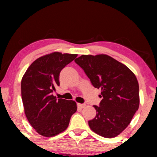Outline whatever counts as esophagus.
<instances>
[{
	"label": "esophagus",
	"mask_w": 157,
	"mask_h": 157,
	"mask_svg": "<svg viewBox=\"0 0 157 157\" xmlns=\"http://www.w3.org/2000/svg\"><path fill=\"white\" fill-rule=\"evenodd\" d=\"M77 106H78V108L83 109V108H84V107L86 106V104H77Z\"/></svg>",
	"instance_id": "esophagus-1"
}]
</instances>
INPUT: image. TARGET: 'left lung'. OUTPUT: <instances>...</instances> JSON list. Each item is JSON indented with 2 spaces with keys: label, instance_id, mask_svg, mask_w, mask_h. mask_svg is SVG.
<instances>
[{
  "label": "left lung",
  "instance_id": "1",
  "mask_svg": "<svg viewBox=\"0 0 157 157\" xmlns=\"http://www.w3.org/2000/svg\"><path fill=\"white\" fill-rule=\"evenodd\" d=\"M75 62L83 68L92 85L100 89L99 106L91 129L105 138L121 134L130 124L139 106V83L134 73L124 64L106 54L82 55Z\"/></svg>",
  "mask_w": 157,
  "mask_h": 157
}]
</instances>
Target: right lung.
Returning a JSON list of instances; mask_svg holds the SVG:
<instances>
[{
  "instance_id": "obj_1",
  "label": "right lung",
  "mask_w": 157,
  "mask_h": 157,
  "mask_svg": "<svg viewBox=\"0 0 157 157\" xmlns=\"http://www.w3.org/2000/svg\"><path fill=\"white\" fill-rule=\"evenodd\" d=\"M77 54L53 52L38 58L28 68L21 80L25 114L36 132L52 137L65 131L77 110L74 101L56 98L52 94L59 86V74Z\"/></svg>"
}]
</instances>
